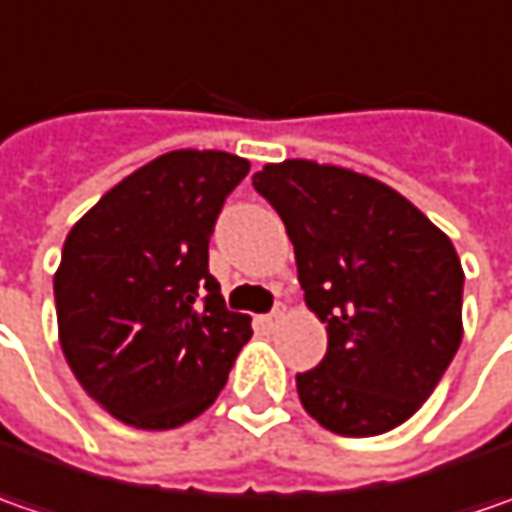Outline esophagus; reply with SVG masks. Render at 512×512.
I'll return each mask as SVG.
<instances>
[{
    "label": "esophagus",
    "instance_id": "1",
    "mask_svg": "<svg viewBox=\"0 0 512 512\" xmlns=\"http://www.w3.org/2000/svg\"><path fill=\"white\" fill-rule=\"evenodd\" d=\"M282 319H285V307H276L273 313H267V316H265V325H270V327L279 325Z\"/></svg>",
    "mask_w": 512,
    "mask_h": 512
}]
</instances>
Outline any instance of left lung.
<instances>
[{
    "mask_svg": "<svg viewBox=\"0 0 512 512\" xmlns=\"http://www.w3.org/2000/svg\"><path fill=\"white\" fill-rule=\"evenodd\" d=\"M253 187L282 216L307 307L327 325L325 359L296 376L302 407L356 439L407 422L462 344L453 242L402 193L356 170L285 159Z\"/></svg>",
    "mask_w": 512,
    "mask_h": 512,
    "instance_id": "obj_1",
    "label": "left lung"
}]
</instances>
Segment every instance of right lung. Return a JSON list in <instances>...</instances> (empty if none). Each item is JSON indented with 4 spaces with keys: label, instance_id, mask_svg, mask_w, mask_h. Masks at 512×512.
Segmentation results:
<instances>
[{
    "label": "right lung",
    "instance_id": "right-lung-1",
    "mask_svg": "<svg viewBox=\"0 0 512 512\" xmlns=\"http://www.w3.org/2000/svg\"><path fill=\"white\" fill-rule=\"evenodd\" d=\"M247 170L225 150H170L70 227L53 276L59 344L113 419L139 430L196 419L253 336L207 270L216 216Z\"/></svg>",
    "mask_w": 512,
    "mask_h": 512
}]
</instances>
